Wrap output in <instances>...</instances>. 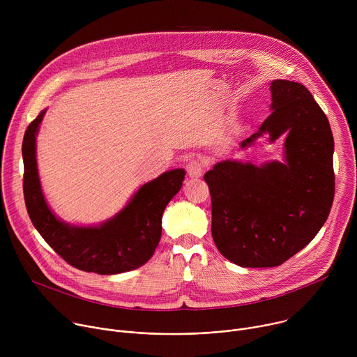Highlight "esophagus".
Segmentation results:
<instances>
[{
  "mask_svg": "<svg viewBox=\"0 0 357 357\" xmlns=\"http://www.w3.org/2000/svg\"><path fill=\"white\" fill-rule=\"evenodd\" d=\"M186 171H188V175L190 178H200L202 174H203V164L200 160L197 158H192L188 165H186Z\"/></svg>",
  "mask_w": 357,
  "mask_h": 357,
  "instance_id": "34e87169",
  "label": "esophagus"
}]
</instances>
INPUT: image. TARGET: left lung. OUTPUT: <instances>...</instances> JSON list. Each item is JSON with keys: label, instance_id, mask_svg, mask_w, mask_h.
Masks as SVG:
<instances>
[{"label": "left lung", "instance_id": "left-lung-1", "mask_svg": "<svg viewBox=\"0 0 357 357\" xmlns=\"http://www.w3.org/2000/svg\"><path fill=\"white\" fill-rule=\"evenodd\" d=\"M271 114L247 146L268 132L285 138V164L223 161L205 174L216 247L241 267H277L326 222L335 196L333 135L328 117L301 83L271 82Z\"/></svg>", "mask_w": 357, "mask_h": 357}]
</instances>
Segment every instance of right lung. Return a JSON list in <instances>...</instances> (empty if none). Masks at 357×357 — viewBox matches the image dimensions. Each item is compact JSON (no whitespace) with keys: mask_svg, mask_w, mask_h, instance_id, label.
Returning <instances> with one entry per match:
<instances>
[{"mask_svg":"<svg viewBox=\"0 0 357 357\" xmlns=\"http://www.w3.org/2000/svg\"><path fill=\"white\" fill-rule=\"evenodd\" d=\"M45 110L28 126L22 141L24 197L28 215L43 240L72 267L101 275L145 264L161 238L162 213L179 192L185 171L174 169L141 186L128 205L97 227L69 226L47 208L36 169L35 135Z\"/></svg>","mask_w":357,"mask_h":357,"instance_id":"obj_1","label":"right lung"}]
</instances>
